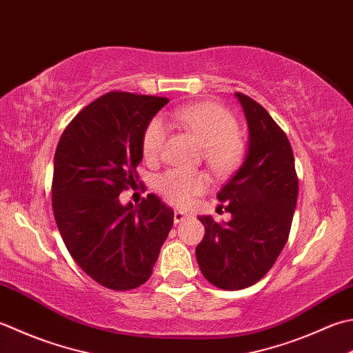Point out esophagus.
Segmentation results:
<instances>
[{"label":"esophagus","mask_w":353,"mask_h":353,"mask_svg":"<svg viewBox=\"0 0 353 353\" xmlns=\"http://www.w3.org/2000/svg\"><path fill=\"white\" fill-rule=\"evenodd\" d=\"M191 214L185 212V211H181V210H176L174 211V223H182L185 222L186 219H190Z\"/></svg>","instance_id":"34e87169"}]
</instances>
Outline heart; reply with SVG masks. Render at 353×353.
I'll list each match as a JSON object with an SVG mask.
<instances>
[{"instance_id": "heart-1", "label": "heart", "mask_w": 353, "mask_h": 353, "mask_svg": "<svg viewBox=\"0 0 353 353\" xmlns=\"http://www.w3.org/2000/svg\"><path fill=\"white\" fill-rule=\"evenodd\" d=\"M167 119L172 125L188 131L203 145V157L217 176H228L245 157V141L231 112L216 102H199L171 110ZM168 125L154 117L143 131L142 154L156 162L163 153ZM210 177L203 171L170 170L156 179V190L168 203L186 206L192 199L210 190Z\"/></svg>"}]
</instances>
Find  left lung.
Masks as SVG:
<instances>
[{"label":"left lung","instance_id":"obj_1","mask_svg":"<svg viewBox=\"0 0 353 353\" xmlns=\"http://www.w3.org/2000/svg\"><path fill=\"white\" fill-rule=\"evenodd\" d=\"M250 128L241 167L219 191L228 223L199 217L205 237L196 248L203 277L216 288L239 291L263 279L285 248L299 197L292 147L285 131L250 96L236 93Z\"/></svg>","mask_w":353,"mask_h":353}]
</instances>
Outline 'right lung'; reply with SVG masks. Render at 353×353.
Instances as JSON below:
<instances>
[{
  "label": "right lung",
  "mask_w": 353,
  "mask_h": 353,
  "mask_svg": "<svg viewBox=\"0 0 353 353\" xmlns=\"http://www.w3.org/2000/svg\"><path fill=\"white\" fill-rule=\"evenodd\" d=\"M170 99L110 92L73 117L54 153L52 206L68 252L88 277L113 291L139 288L174 222L156 194L119 202L133 188L142 136Z\"/></svg>",
  "instance_id": "1"
}]
</instances>
